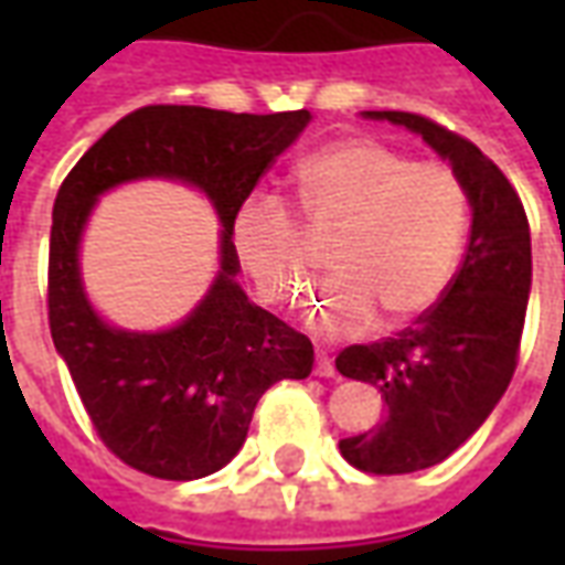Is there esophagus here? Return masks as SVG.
Masks as SVG:
<instances>
[{
  "mask_svg": "<svg viewBox=\"0 0 565 565\" xmlns=\"http://www.w3.org/2000/svg\"><path fill=\"white\" fill-rule=\"evenodd\" d=\"M315 375H320V379H332V375H335V366H332L327 356L318 354V363H315Z\"/></svg>",
  "mask_w": 565,
  "mask_h": 565,
  "instance_id": "1",
  "label": "esophagus"
}]
</instances>
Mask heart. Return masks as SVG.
Wrapping results in <instances>:
<instances>
[{
    "instance_id": "1",
    "label": "heart",
    "mask_w": 565,
    "mask_h": 565,
    "mask_svg": "<svg viewBox=\"0 0 565 565\" xmlns=\"http://www.w3.org/2000/svg\"><path fill=\"white\" fill-rule=\"evenodd\" d=\"M296 196L308 230L335 233L330 281L308 306L318 335H360L379 315L384 327H399L445 294L469 226V193L450 166L351 136L296 166ZM233 245L266 302L290 306L302 296L299 226L278 199H247Z\"/></svg>"
}]
</instances>
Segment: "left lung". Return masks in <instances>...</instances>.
Wrapping results in <instances>:
<instances>
[{
	"label": "left lung",
	"mask_w": 565,
	"mask_h": 565,
	"mask_svg": "<svg viewBox=\"0 0 565 565\" xmlns=\"http://www.w3.org/2000/svg\"><path fill=\"white\" fill-rule=\"evenodd\" d=\"M366 117L420 132L472 202L469 245L436 306L393 339L335 356L344 379L375 384L384 399V420L342 438V457L360 472L408 475L448 460L502 399L521 354L533 250L518 190L478 145L412 111Z\"/></svg>",
	"instance_id": "8db88e82"
}]
</instances>
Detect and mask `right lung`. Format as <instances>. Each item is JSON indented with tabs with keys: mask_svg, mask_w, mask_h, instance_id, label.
<instances>
[{
	"mask_svg": "<svg viewBox=\"0 0 565 565\" xmlns=\"http://www.w3.org/2000/svg\"><path fill=\"white\" fill-rule=\"evenodd\" d=\"M311 120L302 111L233 115L145 105L120 117L66 174L47 254V323L105 448L162 481H193L233 460L259 396L308 379L315 348L238 287L233 221L269 166ZM181 177L222 214V275L190 319L166 333H124L92 315L77 278V238L92 202L132 177Z\"/></svg>",
	"mask_w": 565,
	"mask_h": 565,
	"instance_id": "1",
	"label": "right lung"
}]
</instances>
